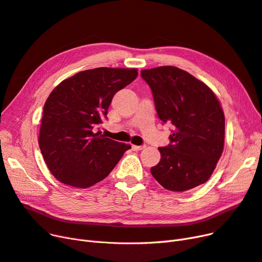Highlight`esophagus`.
Wrapping results in <instances>:
<instances>
[{
    "label": "esophagus",
    "instance_id": "obj_1",
    "mask_svg": "<svg viewBox=\"0 0 262 262\" xmlns=\"http://www.w3.org/2000/svg\"><path fill=\"white\" fill-rule=\"evenodd\" d=\"M132 148H133L134 151H140V150L146 148V144H142V146H135V144H134V146H133Z\"/></svg>",
    "mask_w": 262,
    "mask_h": 262
}]
</instances>
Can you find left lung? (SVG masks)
<instances>
[{
	"label": "left lung",
	"mask_w": 262,
	"mask_h": 262,
	"mask_svg": "<svg viewBox=\"0 0 262 262\" xmlns=\"http://www.w3.org/2000/svg\"><path fill=\"white\" fill-rule=\"evenodd\" d=\"M163 124L173 125L170 143L159 148L152 176L169 191L182 192L206 182L225 143V114L209 87L185 70L164 66L142 70Z\"/></svg>",
	"instance_id": "obj_1"
}]
</instances>
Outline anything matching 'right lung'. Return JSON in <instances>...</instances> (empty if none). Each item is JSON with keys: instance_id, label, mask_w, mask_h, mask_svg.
Masks as SVG:
<instances>
[{"instance_id": "right-lung-1", "label": "right lung", "mask_w": 262, "mask_h": 262, "mask_svg": "<svg viewBox=\"0 0 262 262\" xmlns=\"http://www.w3.org/2000/svg\"><path fill=\"white\" fill-rule=\"evenodd\" d=\"M137 75V69L96 68L55 87L44 104L38 146L57 180L75 188L92 187L132 148L97 129L106 119L113 96Z\"/></svg>"}]
</instances>
